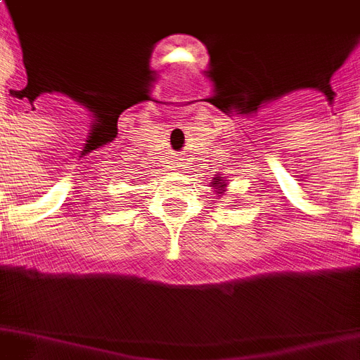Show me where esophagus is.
Returning a JSON list of instances; mask_svg holds the SVG:
<instances>
[{"mask_svg": "<svg viewBox=\"0 0 360 360\" xmlns=\"http://www.w3.org/2000/svg\"><path fill=\"white\" fill-rule=\"evenodd\" d=\"M179 164H181V162H179V154H175V156H173V166L181 167Z\"/></svg>", "mask_w": 360, "mask_h": 360, "instance_id": "34e87169", "label": "esophagus"}]
</instances>
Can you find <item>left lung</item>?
<instances>
[{
    "instance_id": "8db88e82",
    "label": "left lung",
    "mask_w": 360,
    "mask_h": 360,
    "mask_svg": "<svg viewBox=\"0 0 360 360\" xmlns=\"http://www.w3.org/2000/svg\"><path fill=\"white\" fill-rule=\"evenodd\" d=\"M221 181V179H219ZM219 181H217V183H215V185H219ZM221 187H223V185H221Z\"/></svg>"
}]
</instances>
